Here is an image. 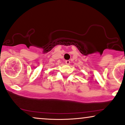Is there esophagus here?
<instances>
[{
	"instance_id": "esophagus-1",
	"label": "esophagus",
	"mask_w": 125,
	"mask_h": 125,
	"mask_svg": "<svg viewBox=\"0 0 125 125\" xmlns=\"http://www.w3.org/2000/svg\"><path fill=\"white\" fill-rule=\"evenodd\" d=\"M65 63H66V64L69 65V64H70V61H69V60H66Z\"/></svg>"
}]
</instances>
